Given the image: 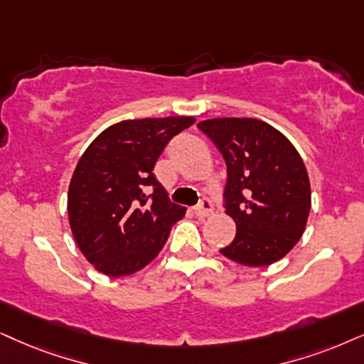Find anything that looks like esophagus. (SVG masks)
Returning <instances> with one entry per match:
<instances>
[{"mask_svg": "<svg viewBox=\"0 0 364 364\" xmlns=\"http://www.w3.org/2000/svg\"><path fill=\"white\" fill-rule=\"evenodd\" d=\"M211 213H213V205H211L210 200H203L195 208V215L198 218H206V216H210Z\"/></svg>", "mask_w": 364, "mask_h": 364, "instance_id": "34e87169", "label": "esophagus"}]
</instances>
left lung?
<instances>
[{
	"label": "left lung",
	"mask_w": 364,
	"mask_h": 364,
	"mask_svg": "<svg viewBox=\"0 0 364 364\" xmlns=\"http://www.w3.org/2000/svg\"><path fill=\"white\" fill-rule=\"evenodd\" d=\"M198 127L227 163L225 201L237 235L220 252L248 267L280 260L301 240L311 211L309 174L301 154L260 119L216 117Z\"/></svg>",
	"instance_id": "8db88e82"
}]
</instances>
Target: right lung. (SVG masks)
<instances>
[{
    "mask_svg": "<svg viewBox=\"0 0 364 364\" xmlns=\"http://www.w3.org/2000/svg\"><path fill=\"white\" fill-rule=\"evenodd\" d=\"M191 116L129 119L90 142L67 196L72 235L95 270L126 277L153 262L186 208L169 201L153 169Z\"/></svg>",
    "mask_w": 364,
    "mask_h": 364,
    "instance_id": "right-lung-1",
    "label": "right lung"
}]
</instances>
